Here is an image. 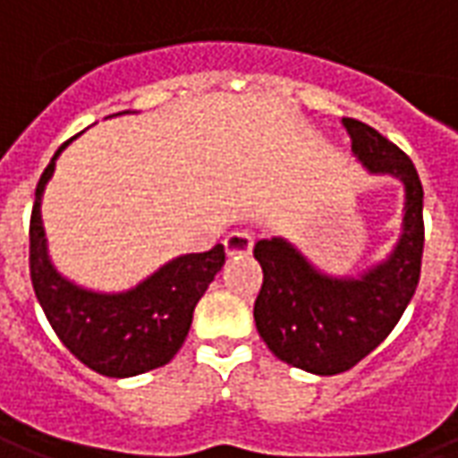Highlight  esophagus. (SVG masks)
Segmentation results:
<instances>
[{
  "mask_svg": "<svg viewBox=\"0 0 458 458\" xmlns=\"http://www.w3.org/2000/svg\"><path fill=\"white\" fill-rule=\"evenodd\" d=\"M252 235L245 230H233L225 238V252L228 255H240V252H250Z\"/></svg>",
  "mask_w": 458,
  "mask_h": 458,
  "instance_id": "34e87169",
  "label": "esophagus"
}]
</instances>
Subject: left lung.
Wrapping results in <instances>:
<instances>
[{"mask_svg": "<svg viewBox=\"0 0 458 458\" xmlns=\"http://www.w3.org/2000/svg\"><path fill=\"white\" fill-rule=\"evenodd\" d=\"M342 123L352 153L369 174L404 183L394 250L357 277L319 273L284 238L258 240L252 250L262 267L252 310L262 342L277 360L322 377L347 372L386 340L417 293L424 252V188L411 158L362 121L342 118Z\"/></svg>", "mask_w": 458, "mask_h": 458, "instance_id": "8db88e82", "label": "left lung"}]
</instances>
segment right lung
Masks as SVG:
<instances>
[{"label":"right lung","instance_id":"1","mask_svg":"<svg viewBox=\"0 0 458 458\" xmlns=\"http://www.w3.org/2000/svg\"><path fill=\"white\" fill-rule=\"evenodd\" d=\"M66 146V143H64ZM64 146L44 168L29 223V273L44 315L79 362L104 377H136L183 347L193 310L225 262V248L168 260L126 293H96L64 277L49 258L41 196Z\"/></svg>","mask_w":458,"mask_h":458}]
</instances>
